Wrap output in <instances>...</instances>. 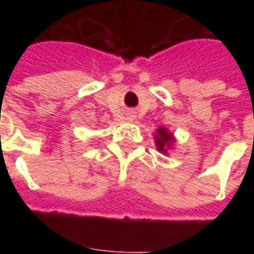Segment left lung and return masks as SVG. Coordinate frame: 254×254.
<instances>
[{
    "mask_svg": "<svg viewBox=\"0 0 254 254\" xmlns=\"http://www.w3.org/2000/svg\"><path fill=\"white\" fill-rule=\"evenodd\" d=\"M171 141H173L171 133H169L165 127H159L158 137L155 138V143H157L158 150L166 153V147H170V142H171Z\"/></svg>",
    "mask_w": 254,
    "mask_h": 254,
    "instance_id": "1",
    "label": "left lung"
}]
</instances>
